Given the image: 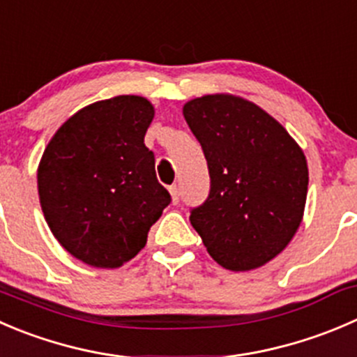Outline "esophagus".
Here are the masks:
<instances>
[{"instance_id":"1","label":"esophagus","mask_w":357,"mask_h":357,"mask_svg":"<svg viewBox=\"0 0 357 357\" xmlns=\"http://www.w3.org/2000/svg\"><path fill=\"white\" fill-rule=\"evenodd\" d=\"M169 192H171L172 202H174V204H178V202H179V188H178V185H172V186H169Z\"/></svg>"}]
</instances>
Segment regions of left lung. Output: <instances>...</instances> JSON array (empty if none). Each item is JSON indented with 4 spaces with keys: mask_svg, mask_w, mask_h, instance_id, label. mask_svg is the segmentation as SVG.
<instances>
[{
    "mask_svg": "<svg viewBox=\"0 0 357 357\" xmlns=\"http://www.w3.org/2000/svg\"><path fill=\"white\" fill-rule=\"evenodd\" d=\"M183 115L206 155L211 190L190 221L227 271L258 268L298 230L309 186L305 155L255 102L230 94L192 99Z\"/></svg>",
    "mask_w": 357,
    "mask_h": 357,
    "instance_id": "8db88e82",
    "label": "left lung"
}]
</instances>
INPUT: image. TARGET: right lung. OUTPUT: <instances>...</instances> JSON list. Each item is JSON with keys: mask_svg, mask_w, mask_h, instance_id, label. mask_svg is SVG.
<instances>
[{"mask_svg": "<svg viewBox=\"0 0 357 357\" xmlns=\"http://www.w3.org/2000/svg\"><path fill=\"white\" fill-rule=\"evenodd\" d=\"M153 115L141 96L98 101L66 120L45 148L41 211L62 248L86 265L119 268L132 259L171 202L144 146Z\"/></svg>", "mask_w": 357, "mask_h": 357, "instance_id": "1", "label": "right lung"}]
</instances>
